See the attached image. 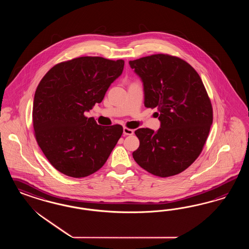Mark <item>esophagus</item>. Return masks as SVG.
Listing matches in <instances>:
<instances>
[{
    "label": "esophagus",
    "mask_w": 249,
    "mask_h": 249,
    "mask_svg": "<svg viewBox=\"0 0 249 249\" xmlns=\"http://www.w3.org/2000/svg\"><path fill=\"white\" fill-rule=\"evenodd\" d=\"M133 133H134V130H133V129L127 128V127H124V128H123V134H124V135H132Z\"/></svg>",
    "instance_id": "esophagus-1"
}]
</instances>
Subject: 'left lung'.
I'll list each match as a JSON object with an SVG mask.
<instances>
[{
  "label": "left lung",
  "instance_id": "obj_1",
  "mask_svg": "<svg viewBox=\"0 0 249 249\" xmlns=\"http://www.w3.org/2000/svg\"><path fill=\"white\" fill-rule=\"evenodd\" d=\"M144 87V105L156 107L160 128H138L136 162L159 177L180 174L203 151L213 123L211 100L196 69L158 53L128 62Z\"/></svg>",
  "mask_w": 249,
  "mask_h": 249
}]
</instances>
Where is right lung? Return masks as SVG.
I'll return each mask as SVG.
<instances>
[{
	"label": "right lung",
	"mask_w": 249,
	"mask_h": 249,
	"mask_svg": "<svg viewBox=\"0 0 249 249\" xmlns=\"http://www.w3.org/2000/svg\"><path fill=\"white\" fill-rule=\"evenodd\" d=\"M123 68L122 59L81 56L53 66L40 81L33 106L35 137L58 172L82 178L105 164L123 128L100 126L84 113L102 101Z\"/></svg>",
	"instance_id": "1"
}]
</instances>
